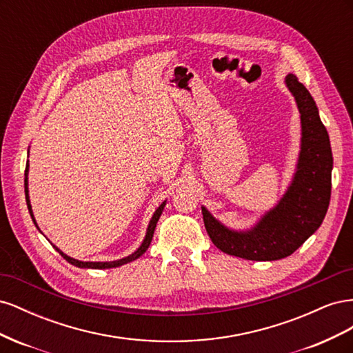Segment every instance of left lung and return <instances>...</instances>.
<instances>
[{"label": "left lung", "mask_w": 353, "mask_h": 353, "mask_svg": "<svg viewBox=\"0 0 353 353\" xmlns=\"http://www.w3.org/2000/svg\"><path fill=\"white\" fill-rule=\"evenodd\" d=\"M302 121V152L297 172L279 206L249 232L227 230L201 208L212 243L222 252L249 261H279L290 256L321 225L331 197L333 154L328 132L312 95L294 74L285 78Z\"/></svg>", "instance_id": "obj_1"}]
</instances>
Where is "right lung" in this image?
<instances>
[{
  "mask_svg": "<svg viewBox=\"0 0 353 353\" xmlns=\"http://www.w3.org/2000/svg\"><path fill=\"white\" fill-rule=\"evenodd\" d=\"M26 175H28V166H26V170H25V194H26V203H28L29 213H30L32 219H34V215H32V209H30V203H29V196H28V178H26ZM163 208H165V203H162V205L159 206V209L154 212V215H153V218H152V221H150V225H148V230H147V236H145V239H144L143 244L140 245V249H138L135 253H132L131 256H128V258H123V259H119V261H113V262H81V261H77V259H72V258H69L68 254H65L63 252H60L57 248H56V250H57V252L63 256V258H65L69 263H72V265H74V266H78V268L105 270V268H116V266L125 265V263H128V262L135 261L137 258H140V256H141V254L148 249V245H150L152 239H153V234H154L156 223H157V221H159L160 215H162V210H163ZM34 222H35V219H34ZM35 225H37V222H35Z\"/></svg>",
  "mask_w": 353,
  "mask_h": 353,
  "instance_id": "add662e5",
  "label": "right lung"
}]
</instances>
